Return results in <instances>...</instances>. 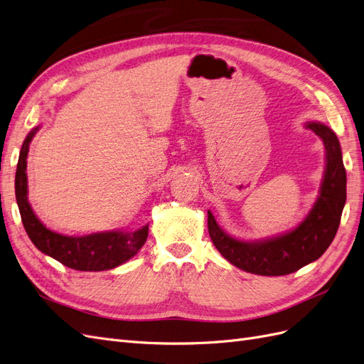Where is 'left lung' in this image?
<instances>
[{
    "mask_svg": "<svg viewBox=\"0 0 364 364\" xmlns=\"http://www.w3.org/2000/svg\"><path fill=\"white\" fill-rule=\"evenodd\" d=\"M323 141L326 167L314 206L301 225L290 232L258 241H241L228 235L208 211V230L214 246L235 267L262 274L282 277L323 255L333 243L346 202V170L334 132L322 123L305 124Z\"/></svg>",
    "mask_w": 364,
    "mask_h": 364,
    "instance_id": "left-lung-1",
    "label": "left lung"
}]
</instances>
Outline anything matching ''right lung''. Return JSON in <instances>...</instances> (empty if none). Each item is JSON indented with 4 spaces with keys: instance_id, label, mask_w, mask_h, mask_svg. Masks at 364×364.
<instances>
[{
    "instance_id": "add662e5",
    "label": "right lung",
    "mask_w": 364,
    "mask_h": 364,
    "mask_svg": "<svg viewBox=\"0 0 364 364\" xmlns=\"http://www.w3.org/2000/svg\"><path fill=\"white\" fill-rule=\"evenodd\" d=\"M39 127L33 129L24 144L21 147L16 176L15 194L19 208L21 220L31 243L42 253L58 259L63 266L82 272H102L115 269L121 264L135 257L138 250L144 246L149 235V225L130 232V230H109L85 237H68L54 232L43 225L33 213L27 197V155L33 136Z\"/></svg>"
}]
</instances>
